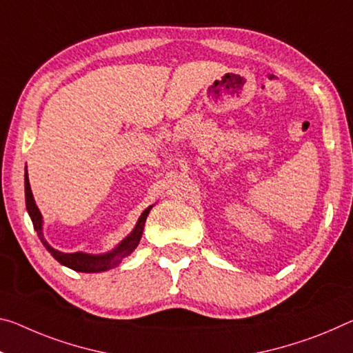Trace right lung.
<instances>
[{
	"label": "right lung",
	"mask_w": 353,
	"mask_h": 353,
	"mask_svg": "<svg viewBox=\"0 0 353 353\" xmlns=\"http://www.w3.org/2000/svg\"><path fill=\"white\" fill-rule=\"evenodd\" d=\"M25 199H26L28 214H30L31 220H32V226H34L39 239L42 240L43 247H46L50 253H52V256L59 262V264L69 267V268H72V270L85 272V273L105 272V270H108V268H114L119 265L121 261L138 247L139 240H141V236H143L144 223H146V218H148V214L150 210V207H148V209L143 212L137 223V228L133 229V232L130 234V236H128L125 240H122L119 247H117L114 251H111V253H108V254L94 256V254H86V253H61V251L50 247V245L46 242V239H43V236H42V215L34 203V198H32L30 181H28V172L25 174Z\"/></svg>",
	"instance_id": "right-lung-1"
}]
</instances>
